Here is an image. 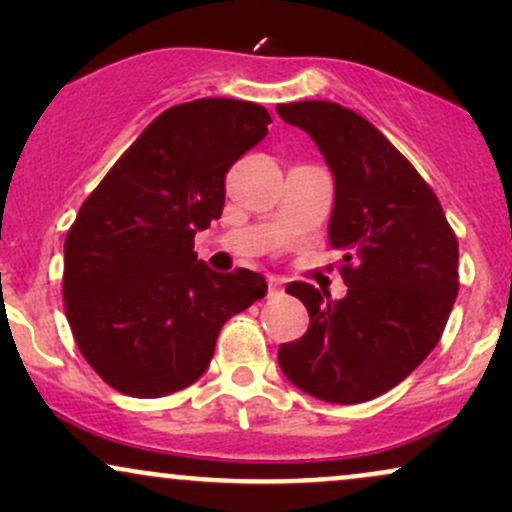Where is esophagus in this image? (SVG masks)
<instances>
[{
	"mask_svg": "<svg viewBox=\"0 0 512 512\" xmlns=\"http://www.w3.org/2000/svg\"><path fill=\"white\" fill-rule=\"evenodd\" d=\"M267 284H269V296H274V293L281 289V279H279V276H267Z\"/></svg>",
	"mask_w": 512,
	"mask_h": 512,
	"instance_id": "obj_1",
	"label": "esophagus"
}]
</instances>
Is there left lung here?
Segmentation results:
<instances>
[{"label":"left lung","mask_w":512,"mask_h":512,"mask_svg":"<svg viewBox=\"0 0 512 512\" xmlns=\"http://www.w3.org/2000/svg\"><path fill=\"white\" fill-rule=\"evenodd\" d=\"M301 127L334 175L330 243L349 286L332 301L293 281L310 327L279 346L293 385L334 404L383 395L431 354L460 289L457 236L436 192L366 117L330 101L276 105ZM325 292V291H322Z\"/></svg>","instance_id":"left-lung-1"}]
</instances>
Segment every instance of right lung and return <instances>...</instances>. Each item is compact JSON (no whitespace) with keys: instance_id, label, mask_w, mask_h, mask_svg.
Instances as JSON below:
<instances>
[{"instance_id":"right-lung-1","label":"right lung","mask_w":512,"mask_h":512,"mask_svg":"<svg viewBox=\"0 0 512 512\" xmlns=\"http://www.w3.org/2000/svg\"><path fill=\"white\" fill-rule=\"evenodd\" d=\"M269 122L250 101L173 105L81 204L64 240V310L88 366L122 395L195 383L223 322L267 293L262 274L199 262L195 233L221 219L226 173Z\"/></svg>"}]
</instances>
